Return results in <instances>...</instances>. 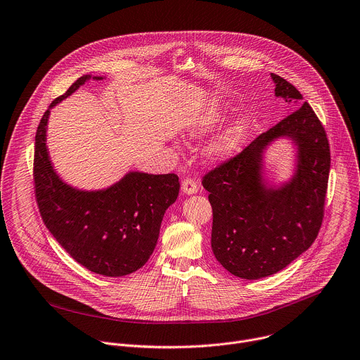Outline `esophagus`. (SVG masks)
I'll return each instance as SVG.
<instances>
[{
    "label": "esophagus",
    "instance_id": "obj_1",
    "mask_svg": "<svg viewBox=\"0 0 360 360\" xmlns=\"http://www.w3.org/2000/svg\"><path fill=\"white\" fill-rule=\"evenodd\" d=\"M182 192L185 195H193L198 192V184L192 178H185L182 181Z\"/></svg>",
    "mask_w": 360,
    "mask_h": 360
}]
</instances>
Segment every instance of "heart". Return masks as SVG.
I'll return each instance as SVG.
<instances>
[{
	"label": "heart",
	"mask_w": 360,
	"mask_h": 360,
	"mask_svg": "<svg viewBox=\"0 0 360 360\" xmlns=\"http://www.w3.org/2000/svg\"><path fill=\"white\" fill-rule=\"evenodd\" d=\"M223 120V110L217 104H212L206 108V111L195 120V123L191 126L188 130V136L191 139H198L202 136L209 134L213 131L217 124ZM246 136V123L243 120H238V122H234L221 136L220 139L210 146L207 150V157L213 161H221L233 154L237 153V150L240 148L243 140Z\"/></svg>",
	"instance_id": "obj_1"
}]
</instances>
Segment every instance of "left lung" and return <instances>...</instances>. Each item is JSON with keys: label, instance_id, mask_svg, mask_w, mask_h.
I'll use <instances>...</instances> for the list:
<instances>
[{"label": "left lung", "instance_id": "obj_1", "mask_svg": "<svg viewBox=\"0 0 360 360\" xmlns=\"http://www.w3.org/2000/svg\"><path fill=\"white\" fill-rule=\"evenodd\" d=\"M276 96L294 110L240 154L203 176L213 210L212 250L233 276L257 280L287 267L311 248L323 217L330 153L323 126L301 93L271 73ZM278 138L297 147L296 172L280 187L262 176L265 148Z\"/></svg>", "mask_w": 360, "mask_h": 360}]
</instances>
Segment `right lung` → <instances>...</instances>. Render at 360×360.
<instances>
[{
  "label": "right lung",
  "instance_id": "add662e5",
  "mask_svg": "<svg viewBox=\"0 0 360 360\" xmlns=\"http://www.w3.org/2000/svg\"><path fill=\"white\" fill-rule=\"evenodd\" d=\"M89 79L90 75L79 77L41 118L35 136V196L45 226L79 264L96 274L122 277L141 269L153 255L164 213L178 198L179 179L175 174L131 171L105 189L80 191L59 178L46 147L51 108Z\"/></svg>",
  "mask_w": 360,
  "mask_h": 360
}]
</instances>
